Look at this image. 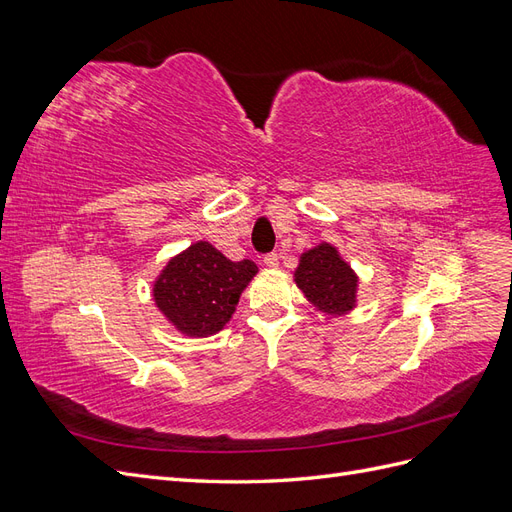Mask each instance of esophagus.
<instances>
[{
	"mask_svg": "<svg viewBox=\"0 0 512 512\" xmlns=\"http://www.w3.org/2000/svg\"><path fill=\"white\" fill-rule=\"evenodd\" d=\"M280 258H282L280 254H277V252H271V254H267V256H265V265H267L269 269H275L277 265H280Z\"/></svg>",
	"mask_w": 512,
	"mask_h": 512,
	"instance_id": "34e87169",
	"label": "esophagus"
}]
</instances>
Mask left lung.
Returning a JSON list of instances; mask_svg holds the SVG:
<instances>
[{
  "instance_id": "obj_1",
  "label": "left lung",
  "mask_w": 512,
  "mask_h": 512,
  "mask_svg": "<svg viewBox=\"0 0 512 512\" xmlns=\"http://www.w3.org/2000/svg\"><path fill=\"white\" fill-rule=\"evenodd\" d=\"M294 282L303 290L307 301H312L324 314H348L356 303L359 277L329 243H320L314 250L301 254Z\"/></svg>"
}]
</instances>
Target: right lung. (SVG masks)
Listing matches in <instances>:
<instances>
[{
    "label": "right lung",
    "instance_id": "obj_1",
    "mask_svg": "<svg viewBox=\"0 0 512 512\" xmlns=\"http://www.w3.org/2000/svg\"><path fill=\"white\" fill-rule=\"evenodd\" d=\"M256 273L252 260L232 262L211 243L198 241L168 260L153 284V299L177 331L209 337L226 327Z\"/></svg>",
    "mask_w": 512,
    "mask_h": 512
}]
</instances>
